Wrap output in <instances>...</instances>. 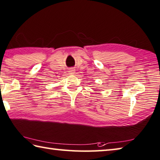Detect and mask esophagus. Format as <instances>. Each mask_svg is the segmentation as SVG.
<instances>
[{"mask_svg": "<svg viewBox=\"0 0 160 160\" xmlns=\"http://www.w3.org/2000/svg\"><path fill=\"white\" fill-rule=\"evenodd\" d=\"M69 72H70V74H74L75 73V70L73 68H71L70 70H69Z\"/></svg>", "mask_w": 160, "mask_h": 160, "instance_id": "esophagus-1", "label": "esophagus"}]
</instances>
